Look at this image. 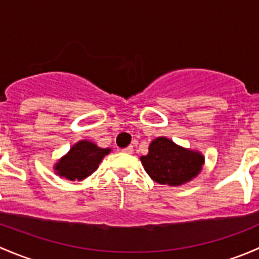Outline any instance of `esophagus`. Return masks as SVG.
Segmentation results:
<instances>
[{"mask_svg": "<svg viewBox=\"0 0 259 259\" xmlns=\"http://www.w3.org/2000/svg\"><path fill=\"white\" fill-rule=\"evenodd\" d=\"M133 151H134V149H133L132 145H129L127 148L122 149V153H125V154H133Z\"/></svg>", "mask_w": 259, "mask_h": 259, "instance_id": "1", "label": "esophagus"}]
</instances>
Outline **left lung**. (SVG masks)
<instances>
[{
    "label": "left lung",
    "instance_id": "1",
    "mask_svg": "<svg viewBox=\"0 0 259 259\" xmlns=\"http://www.w3.org/2000/svg\"><path fill=\"white\" fill-rule=\"evenodd\" d=\"M140 161L154 182L179 187L202 171L204 155L198 150L183 148L168 138L159 137L150 143L149 153L140 156Z\"/></svg>",
    "mask_w": 259,
    "mask_h": 259
}]
</instances>
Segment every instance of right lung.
I'll list each match as a JSON object with an SVG mask.
<instances>
[{"instance_id":"1","label":"right lung","mask_w":259,"mask_h":259,"mask_svg":"<svg viewBox=\"0 0 259 259\" xmlns=\"http://www.w3.org/2000/svg\"><path fill=\"white\" fill-rule=\"evenodd\" d=\"M111 148H100L90 140H80L54 164L55 174L71 182H80L90 177Z\"/></svg>"}]
</instances>
